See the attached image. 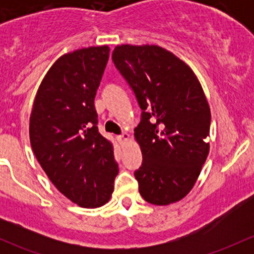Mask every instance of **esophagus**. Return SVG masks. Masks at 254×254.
<instances>
[{
    "label": "esophagus",
    "mask_w": 254,
    "mask_h": 254,
    "mask_svg": "<svg viewBox=\"0 0 254 254\" xmlns=\"http://www.w3.org/2000/svg\"><path fill=\"white\" fill-rule=\"evenodd\" d=\"M118 140H119L120 142L127 141V140H129V134H127V132H123L122 135H119V136H118Z\"/></svg>",
    "instance_id": "obj_1"
}]
</instances>
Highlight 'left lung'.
<instances>
[{
	"instance_id": "8db88e82",
	"label": "left lung",
	"mask_w": 254,
	"mask_h": 254,
	"mask_svg": "<svg viewBox=\"0 0 254 254\" xmlns=\"http://www.w3.org/2000/svg\"><path fill=\"white\" fill-rule=\"evenodd\" d=\"M113 63L141 109L135 137L141 167L134 172L147 203L168 205L193 188L209 153L210 115L191 68L157 45H119Z\"/></svg>"
}]
</instances>
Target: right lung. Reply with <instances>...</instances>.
Masks as SVG:
<instances>
[{
	"label": "right lung",
	"instance_id": "1",
	"mask_svg": "<svg viewBox=\"0 0 254 254\" xmlns=\"http://www.w3.org/2000/svg\"><path fill=\"white\" fill-rule=\"evenodd\" d=\"M109 48L65 54L40 83L29 123L33 152L59 191L84 207L108 203L119 168L98 131L94 97Z\"/></svg>",
	"mask_w": 254,
	"mask_h": 254
}]
</instances>
